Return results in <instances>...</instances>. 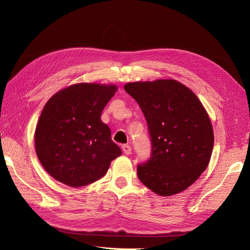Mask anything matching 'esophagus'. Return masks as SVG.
Listing matches in <instances>:
<instances>
[{
  "instance_id": "obj_1",
  "label": "esophagus",
  "mask_w": 250,
  "mask_h": 250,
  "mask_svg": "<svg viewBox=\"0 0 250 250\" xmlns=\"http://www.w3.org/2000/svg\"><path fill=\"white\" fill-rule=\"evenodd\" d=\"M123 151H124V153L125 155H130L131 152H132V148H131V146L129 145H124L123 146Z\"/></svg>"
}]
</instances>
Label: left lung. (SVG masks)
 I'll use <instances>...</instances> for the list:
<instances>
[{"mask_svg": "<svg viewBox=\"0 0 250 250\" xmlns=\"http://www.w3.org/2000/svg\"><path fill=\"white\" fill-rule=\"evenodd\" d=\"M125 90L144 113L151 156L139 180L160 196L187 189L208 167L213 146L209 117L194 92L174 80L130 83Z\"/></svg>", "mask_w": 250, "mask_h": 250, "instance_id": "1", "label": "left lung"}]
</instances>
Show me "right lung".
<instances>
[{
  "instance_id": "right-lung-1",
  "label": "right lung",
  "mask_w": 250,
  "mask_h": 250,
  "mask_svg": "<svg viewBox=\"0 0 250 250\" xmlns=\"http://www.w3.org/2000/svg\"><path fill=\"white\" fill-rule=\"evenodd\" d=\"M116 85L77 83L49 99L35 130V151L54 179L69 187H84L104 177L121 155L101 120Z\"/></svg>"
}]
</instances>
